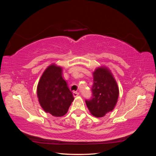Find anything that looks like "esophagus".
<instances>
[{
  "label": "esophagus",
  "mask_w": 156,
  "mask_h": 156,
  "mask_svg": "<svg viewBox=\"0 0 156 156\" xmlns=\"http://www.w3.org/2000/svg\"><path fill=\"white\" fill-rule=\"evenodd\" d=\"M79 93L77 92H73V95L74 97H77V96H79Z\"/></svg>",
  "instance_id": "1"
}]
</instances>
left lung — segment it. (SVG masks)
<instances>
[{"mask_svg": "<svg viewBox=\"0 0 156 156\" xmlns=\"http://www.w3.org/2000/svg\"><path fill=\"white\" fill-rule=\"evenodd\" d=\"M94 75L92 97L85 102L88 110L96 117H102L113 110L119 94V87L111 73L106 68H98Z\"/></svg>", "mask_w": 156, "mask_h": 156, "instance_id": "8db88e82", "label": "left lung"}]
</instances>
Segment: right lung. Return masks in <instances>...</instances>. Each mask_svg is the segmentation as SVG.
Listing matches in <instances>:
<instances>
[{"instance_id":"add662e5","label":"right lung","mask_w":156,"mask_h":156,"mask_svg":"<svg viewBox=\"0 0 156 156\" xmlns=\"http://www.w3.org/2000/svg\"><path fill=\"white\" fill-rule=\"evenodd\" d=\"M62 75V68L52 64L45 70L37 87L40 105L46 112L55 116L66 114L74 100Z\"/></svg>"}]
</instances>
